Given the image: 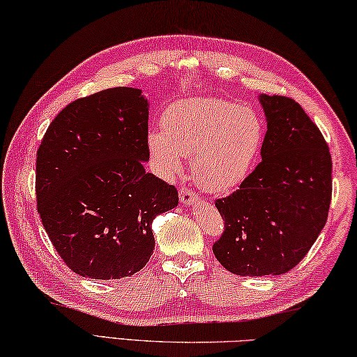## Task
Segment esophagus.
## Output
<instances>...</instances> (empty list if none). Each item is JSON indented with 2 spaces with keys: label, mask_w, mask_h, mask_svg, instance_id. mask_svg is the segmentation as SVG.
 Instances as JSON below:
<instances>
[{
  "label": "esophagus",
  "mask_w": 357,
  "mask_h": 357,
  "mask_svg": "<svg viewBox=\"0 0 357 357\" xmlns=\"http://www.w3.org/2000/svg\"><path fill=\"white\" fill-rule=\"evenodd\" d=\"M179 197H181V202H183V205H185V206L194 205V203L200 200L199 195H197L192 189L185 188V185H183V188L179 189Z\"/></svg>",
  "instance_id": "1"
}]
</instances>
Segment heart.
Segmentation results:
<instances>
[{
    "label": "heart",
    "mask_w": 357,
    "mask_h": 357,
    "mask_svg": "<svg viewBox=\"0 0 357 357\" xmlns=\"http://www.w3.org/2000/svg\"><path fill=\"white\" fill-rule=\"evenodd\" d=\"M265 126L250 106L222 98H185L167 107L162 130L148 133V149L165 176L192 157L195 183L208 192H227L248 178L262 151Z\"/></svg>",
    "instance_id": "obj_1"
}]
</instances>
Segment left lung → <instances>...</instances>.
I'll return each mask as SVG.
<instances>
[{
  "label": "left lung",
  "mask_w": 357,
  "mask_h": 357,
  "mask_svg": "<svg viewBox=\"0 0 357 357\" xmlns=\"http://www.w3.org/2000/svg\"><path fill=\"white\" fill-rule=\"evenodd\" d=\"M259 100L267 117L262 162L240 189L216 200L224 231L213 252L240 276L296 267L324 229L332 199V158L316 123L292 98Z\"/></svg>",
  "instance_id": "1"
}]
</instances>
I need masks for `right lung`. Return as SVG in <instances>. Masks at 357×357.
I'll use <instances>...</instances> for the list:
<instances>
[{
    "label": "right lung",
    "instance_id": "1",
    "mask_svg": "<svg viewBox=\"0 0 357 357\" xmlns=\"http://www.w3.org/2000/svg\"><path fill=\"white\" fill-rule=\"evenodd\" d=\"M149 105L116 87L59 112L36 157V202L50 241L75 273L132 276L154 251L152 220L178 205L174 185L144 169Z\"/></svg>",
    "mask_w": 357,
    "mask_h": 357
}]
</instances>
